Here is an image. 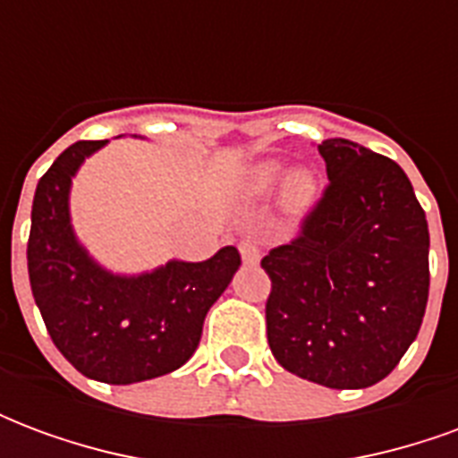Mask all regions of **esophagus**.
Returning <instances> with one entry per match:
<instances>
[{
	"instance_id": "esophagus-1",
	"label": "esophagus",
	"mask_w": 458,
	"mask_h": 458,
	"mask_svg": "<svg viewBox=\"0 0 458 458\" xmlns=\"http://www.w3.org/2000/svg\"><path fill=\"white\" fill-rule=\"evenodd\" d=\"M240 255H242V262H245V265H258L259 262V248L252 240H242V242H240Z\"/></svg>"
}]
</instances>
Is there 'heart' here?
I'll list each match as a JSON object with an SVG mask.
<instances>
[{
	"label": "heart",
	"mask_w": 458,
	"mask_h": 458,
	"mask_svg": "<svg viewBox=\"0 0 458 458\" xmlns=\"http://www.w3.org/2000/svg\"><path fill=\"white\" fill-rule=\"evenodd\" d=\"M284 191H282V203L292 216H304L317 206L318 200V183L311 171H292L282 161H259L252 169L245 174V191L250 196H269L272 191H277L284 181Z\"/></svg>",
	"instance_id": "b5f03b06"
}]
</instances>
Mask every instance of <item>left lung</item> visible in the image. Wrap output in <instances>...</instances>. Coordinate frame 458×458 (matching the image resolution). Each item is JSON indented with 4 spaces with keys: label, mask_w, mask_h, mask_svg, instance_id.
Listing matches in <instances>:
<instances>
[{
    "label": "left lung",
    "mask_w": 458,
    "mask_h": 458,
    "mask_svg": "<svg viewBox=\"0 0 458 458\" xmlns=\"http://www.w3.org/2000/svg\"><path fill=\"white\" fill-rule=\"evenodd\" d=\"M328 186L289 245L269 250L267 344L304 380L360 390L393 373L422 327L429 228L407 174L351 140L318 144Z\"/></svg>",
    "instance_id": "1"
}]
</instances>
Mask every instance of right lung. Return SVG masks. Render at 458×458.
Here are the masks:
<instances>
[{"mask_svg": "<svg viewBox=\"0 0 458 458\" xmlns=\"http://www.w3.org/2000/svg\"><path fill=\"white\" fill-rule=\"evenodd\" d=\"M103 141H75L34 193L29 282L48 336L75 370L100 383L131 385L174 373L199 348L208 309L240 267L233 245L203 262L169 259L141 275L98 265L71 225V183Z\"/></svg>", "mask_w": 458, "mask_h": 458, "instance_id": "add662e5", "label": "right lung"}]
</instances>
